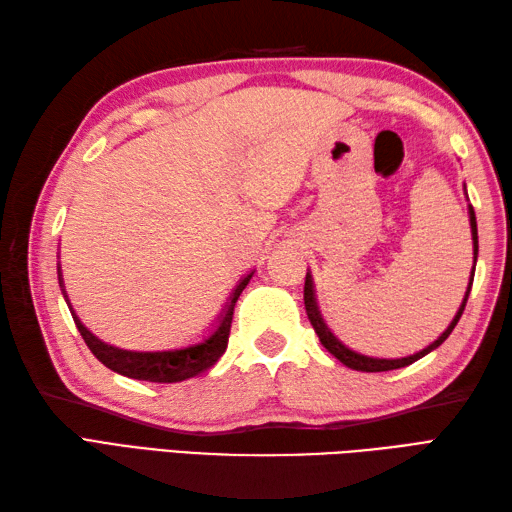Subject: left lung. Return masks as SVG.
Instances as JSON below:
<instances>
[{"mask_svg":"<svg viewBox=\"0 0 512 512\" xmlns=\"http://www.w3.org/2000/svg\"><path fill=\"white\" fill-rule=\"evenodd\" d=\"M469 217H471V233H473V255H475V262H477V222H475V211L473 206H469ZM473 273H475V266H473ZM471 286H473V275H471V281H469V290H466L464 295V301L462 306L458 310V314H455V319L451 321V325L447 330L442 332V336L438 341H433L429 347H424L422 352L413 354V356H407V358H372V356H363V354H356L352 350H347L345 345H341V341H336V336L328 330V325L323 323L321 314H319V308H317V301H314V290H312V279L310 275H306V286H303V301H306V312H308V319L312 323L314 332H317L321 345L328 350L330 354H334L339 361L347 367L352 369H358V372H389V369H398V367H405V365H411L416 363L418 358H422L424 354H429L431 350H436L438 345H442L444 341H447V336L453 332L455 325H458L462 312L466 308V301H469V295H471Z\"/></svg>","mask_w":512,"mask_h":512,"instance_id":"1","label":"left lung"}]
</instances>
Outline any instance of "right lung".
<instances>
[{
    "mask_svg": "<svg viewBox=\"0 0 512 512\" xmlns=\"http://www.w3.org/2000/svg\"><path fill=\"white\" fill-rule=\"evenodd\" d=\"M253 275L244 277L239 281V286L235 288L233 297H231V306L224 312V317L217 325V330L200 345L193 347H184V350L176 352H127V350H118V347L105 345L103 341L96 339L88 330L83 328L81 321L72 317L76 328H79L83 341L88 343L90 352L99 358V361L110 367L112 372L127 376V378H138V380H149V383H180L184 378H191L195 374L204 372L211 365L217 363L226 352L228 345V334H231V323H233V310H235V301L242 295V290L248 286V281Z\"/></svg>",
    "mask_w": 512,
    "mask_h": 512,
    "instance_id": "add662e5",
    "label": "right lung"
}]
</instances>
